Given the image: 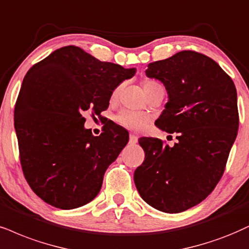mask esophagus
<instances>
[{"instance_id":"obj_1","label":"esophagus","mask_w":249,"mask_h":249,"mask_svg":"<svg viewBox=\"0 0 249 249\" xmlns=\"http://www.w3.org/2000/svg\"><path fill=\"white\" fill-rule=\"evenodd\" d=\"M139 142V137L135 136V135H130L129 136V144H136Z\"/></svg>"}]
</instances>
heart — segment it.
<instances>
[{
  "mask_svg": "<svg viewBox=\"0 0 249 249\" xmlns=\"http://www.w3.org/2000/svg\"><path fill=\"white\" fill-rule=\"evenodd\" d=\"M157 85H160L159 83L156 81H152V79H145L143 82V88L144 90L148 91L153 87H157ZM116 94H118V90L114 91L112 98H115ZM116 122L120 125L125 128V129L135 131V133H140L142 131L144 128L146 127L149 122V116L144 113L140 112H134V110H121L118 115H116Z\"/></svg>",
  "mask_w": 249,
  "mask_h": 249,
  "instance_id": "obj_1",
  "label": "heart"
}]
</instances>
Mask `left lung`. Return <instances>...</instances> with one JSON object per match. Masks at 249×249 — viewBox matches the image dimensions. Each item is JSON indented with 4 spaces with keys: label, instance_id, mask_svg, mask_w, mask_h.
I'll return each instance as SVG.
<instances>
[{
    "label": "left lung",
    "instance_id": "left-lung-1",
    "mask_svg": "<svg viewBox=\"0 0 249 249\" xmlns=\"http://www.w3.org/2000/svg\"><path fill=\"white\" fill-rule=\"evenodd\" d=\"M145 73L168 93L156 125L177 133L179 142L171 148L155 137L141 139L145 159L135 171V185L155 209L182 213L201 203L223 177L239 128L237 90L218 63L194 51L149 63Z\"/></svg>",
    "mask_w": 249,
    "mask_h": 249
}]
</instances>
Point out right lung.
Listing matches in <instances>:
<instances>
[{"mask_svg": "<svg viewBox=\"0 0 249 249\" xmlns=\"http://www.w3.org/2000/svg\"><path fill=\"white\" fill-rule=\"evenodd\" d=\"M135 72L76 46L56 50L27 71L15 106V129L24 177L46 203L70 210L98 195L107 167L129 136L112 122L93 136L83 115H100L116 87Z\"/></svg>", "mask_w": 249, "mask_h": 249, "instance_id": "1", "label": "right lung"}]
</instances>
